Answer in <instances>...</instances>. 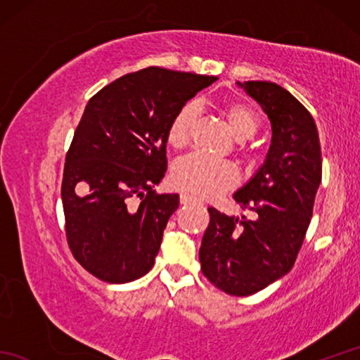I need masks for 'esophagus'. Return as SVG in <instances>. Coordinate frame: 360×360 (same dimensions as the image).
Listing matches in <instances>:
<instances>
[{
  "label": "esophagus",
  "instance_id": "1",
  "mask_svg": "<svg viewBox=\"0 0 360 360\" xmlns=\"http://www.w3.org/2000/svg\"><path fill=\"white\" fill-rule=\"evenodd\" d=\"M179 201L181 204H193V202H198V198H195L193 195H188V193H181L179 195Z\"/></svg>",
  "mask_w": 360,
  "mask_h": 360
}]
</instances>
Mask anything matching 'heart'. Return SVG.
Instances as JSON below:
<instances>
[{"instance_id": "obj_1", "label": "heart", "mask_w": 360, "mask_h": 360, "mask_svg": "<svg viewBox=\"0 0 360 360\" xmlns=\"http://www.w3.org/2000/svg\"><path fill=\"white\" fill-rule=\"evenodd\" d=\"M221 116L231 129L235 139L241 141L238 151L244 158H254L255 148L248 139L254 137L262 117L255 106L246 102H224L219 106ZM195 120L193 105H184L174 114L167 131V141L174 150L186 148L192 139ZM240 174L236 167L229 160H218L202 155H192L178 160L172 170V182L174 187L200 198H217L238 184Z\"/></svg>"}]
</instances>
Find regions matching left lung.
I'll list each match as a JSON object with an SVG mask.
<instances>
[{
  "instance_id": "8db88e82",
  "label": "left lung",
  "mask_w": 360,
  "mask_h": 360,
  "mask_svg": "<svg viewBox=\"0 0 360 360\" xmlns=\"http://www.w3.org/2000/svg\"><path fill=\"white\" fill-rule=\"evenodd\" d=\"M238 85L269 117L272 142L262 168L233 195L255 218L210 207L200 262L213 286L246 297L292 269L322 181V151L314 119L285 88L259 80Z\"/></svg>"
}]
</instances>
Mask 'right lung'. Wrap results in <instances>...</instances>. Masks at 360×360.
I'll list each match as a JSON object with an SVG mask.
<instances>
[{
	"mask_svg": "<svg viewBox=\"0 0 360 360\" xmlns=\"http://www.w3.org/2000/svg\"><path fill=\"white\" fill-rule=\"evenodd\" d=\"M218 80L145 68L89 98L66 153L62 202L68 246L106 283L141 278L153 264L178 195L153 190L167 170L174 114Z\"/></svg>",
	"mask_w": 360,
	"mask_h": 360,
	"instance_id": "1",
	"label": "right lung"
}]
</instances>
